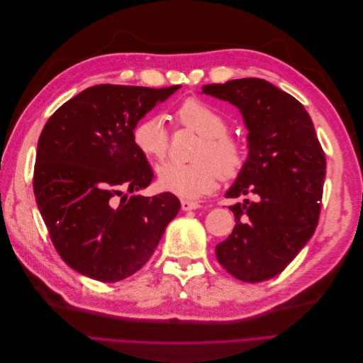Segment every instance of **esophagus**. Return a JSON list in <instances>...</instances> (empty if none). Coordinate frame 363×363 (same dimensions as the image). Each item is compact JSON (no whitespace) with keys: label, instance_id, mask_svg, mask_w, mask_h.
I'll list each match as a JSON object with an SVG mask.
<instances>
[{"label":"esophagus","instance_id":"obj_1","mask_svg":"<svg viewBox=\"0 0 363 363\" xmlns=\"http://www.w3.org/2000/svg\"><path fill=\"white\" fill-rule=\"evenodd\" d=\"M201 206H200V203H196V201H189V200H182V208L183 211H196V208H200Z\"/></svg>","mask_w":363,"mask_h":363}]
</instances>
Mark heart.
<instances>
[{
	"instance_id": "1",
	"label": "heart",
	"mask_w": 363,
	"mask_h": 363,
	"mask_svg": "<svg viewBox=\"0 0 363 363\" xmlns=\"http://www.w3.org/2000/svg\"><path fill=\"white\" fill-rule=\"evenodd\" d=\"M175 119L186 128L201 135L194 152L195 162H167L157 169L159 186L182 199H200L211 194L221 180L233 179L242 171L247 151L242 142L228 131L227 118L199 98H188L175 108ZM131 139L142 156L163 160L169 150V131L160 115L139 119Z\"/></svg>"
}]
</instances>
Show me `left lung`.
I'll use <instances>...</instances> for the list:
<instances>
[{
    "mask_svg": "<svg viewBox=\"0 0 363 363\" xmlns=\"http://www.w3.org/2000/svg\"><path fill=\"white\" fill-rule=\"evenodd\" d=\"M203 94L236 106L248 128V159L227 199L235 228L216 259L238 280L257 283L286 268L315 232L325 179V155L304 106L262 79L206 84Z\"/></svg>",
    "mask_w": 363,
    "mask_h": 363,
    "instance_id": "8db88e82",
    "label": "left lung"
}]
</instances>
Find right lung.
Wrapping results in <instances>:
<instances>
[{
  "mask_svg": "<svg viewBox=\"0 0 363 363\" xmlns=\"http://www.w3.org/2000/svg\"><path fill=\"white\" fill-rule=\"evenodd\" d=\"M177 89L87 87L42 130L36 203L59 256L86 277L113 283L139 271L180 211L171 192L135 195L155 174L131 139L138 121Z\"/></svg>",
  "mask_w": 363,
  "mask_h": 363,
  "instance_id": "add662e5",
  "label": "right lung"
}]
</instances>
